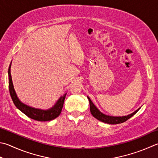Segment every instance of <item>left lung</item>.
<instances>
[{
	"mask_svg": "<svg viewBox=\"0 0 158 158\" xmlns=\"http://www.w3.org/2000/svg\"><path fill=\"white\" fill-rule=\"evenodd\" d=\"M87 98L89 102V105H90V111L92 115H93L95 118H96L97 120L102 122V123L110 124H120V123H124V122L127 121L128 119L131 118L133 115H134L136 113L139 111V109L141 108L140 107V108L137 109L136 111L132 113V114H131L128 115L122 116V117H120V116H111V115H106L101 112L100 110L97 108L96 106L93 103V102L91 100L90 98H89L88 96H87Z\"/></svg>",
	"mask_w": 158,
	"mask_h": 158,
	"instance_id": "left-lung-1",
	"label": "left lung"
}]
</instances>
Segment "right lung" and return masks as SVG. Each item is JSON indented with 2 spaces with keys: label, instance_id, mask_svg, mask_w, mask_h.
<instances>
[{
  "label": "right lung",
  "instance_id": "right-lung-1",
  "mask_svg": "<svg viewBox=\"0 0 158 158\" xmlns=\"http://www.w3.org/2000/svg\"><path fill=\"white\" fill-rule=\"evenodd\" d=\"M11 62L8 69L9 90H10L11 99H12L15 106H16L20 111H22L24 114L28 116L29 118L37 121H50L57 118L58 116L60 114V113L62 111L65 96H66L67 94H64L63 96L59 98V99L57 100V102L54 104V105L52 106L51 108H49L48 109H36L34 108V107L27 105L19 100V98L17 96L16 91H15L12 82V78H11Z\"/></svg>",
  "mask_w": 158,
  "mask_h": 158
}]
</instances>
